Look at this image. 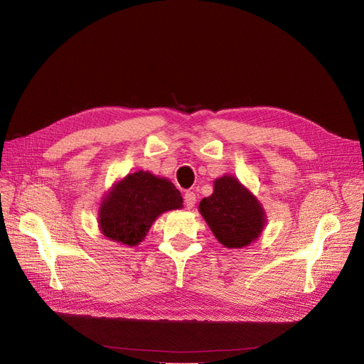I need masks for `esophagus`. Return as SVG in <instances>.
Wrapping results in <instances>:
<instances>
[{"mask_svg":"<svg viewBox=\"0 0 364 364\" xmlns=\"http://www.w3.org/2000/svg\"><path fill=\"white\" fill-rule=\"evenodd\" d=\"M196 203V195L193 192H186L184 193V205L187 209H192Z\"/></svg>","mask_w":364,"mask_h":364,"instance_id":"esophagus-1","label":"esophagus"}]
</instances>
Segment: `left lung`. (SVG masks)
<instances>
[{
  "mask_svg": "<svg viewBox=\"0 0 364 364\" xmlns=\"http://www.w3.org/2000/svg\"><path fill=\"white\" fill-rule=\"evenodd\" d=\"M199 213L217 240L230 250L255 242L267 221L262 205L233 176L214 181V193L200 200Z\"/></svg>",
  "mask_w": 364,
  "mask_h": 364,
  "instance_id": "1",
  "label": "left lung"
}]
</instances>
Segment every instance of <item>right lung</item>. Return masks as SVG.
<instances>
[{"instance_id": "right-lung-1", "label": "right lung", "mask_w": 364, "mask_h": 364, "mask_svg": "<svg viewBox=\"0 0 364 364\" xmlns=\"http://www.w3.org/2000/svg\"><path fill=\"white\" fill-rule=\"evenodd\" d=\"M180 208L183 198L174 184L137 171L113 184L100 205L99 225L107 239L136 246L161 214Z\"/></svg>"}]
</instances>
